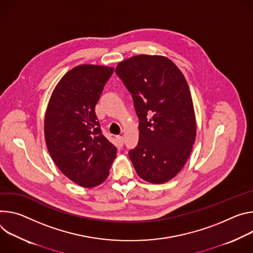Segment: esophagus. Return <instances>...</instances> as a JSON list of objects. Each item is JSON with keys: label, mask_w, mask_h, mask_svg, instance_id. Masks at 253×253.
Returning a JSON list of instances; mask_svg holds the SVG:
<instances>
[{"label": "esophagus", "mask_w": 253, "mask_h": 253, "mask_svg": "<svg viewBox=\"0 0 253 253\" xmlns=\"http://www.w3.org/2000/svg\"><path fill=\"white\" fill-rule=\"evenodd\" d=\"M116 139H117L118 146L122 147V146L124 145V136H123V135H117V136H116Z\"/></svg>", "instance_id": "34e87169"}]
</instances>
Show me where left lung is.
Masks as SVG:
<instances>
[{
	"label": "left lung",
	"mask_w": 253,
	"mask_h": 253,
	"mask_svg": "<svg viewBox=\"0 0 253 253\" xmlns=\"http://www.w3.org/2000/svg\"><path fill=\"white\" fill-rule=\"evenodd\" d=\"M117 74L131 93L139 120L138 144L129 151L136 174L162 184L186 164L196 138L188 83L177 65L161 55H136L120 62Z\"/></svg>",
	"instance_id": "1"
}]
</instances>
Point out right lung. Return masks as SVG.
I'll use <instances>...</instances> for the list:
<instances>
[{
  "instance_id": "1",
  "label": "right lung",
  "mask_w": 253,
  "mask_h": 253,
  "mask_svg": "<svg viewBox=\"0 0 253 253\" xmlns=\"http://www.w3.org/2000/svg\"><path fill=\"white\" fill-rule=\"evenodd\" d=\"M114 67L82 64L69 70L49 99L44 134L58 169L84 188L103 183L117 157V148L101 133L95 105Z\"/></svg>"
}]
</instances>
